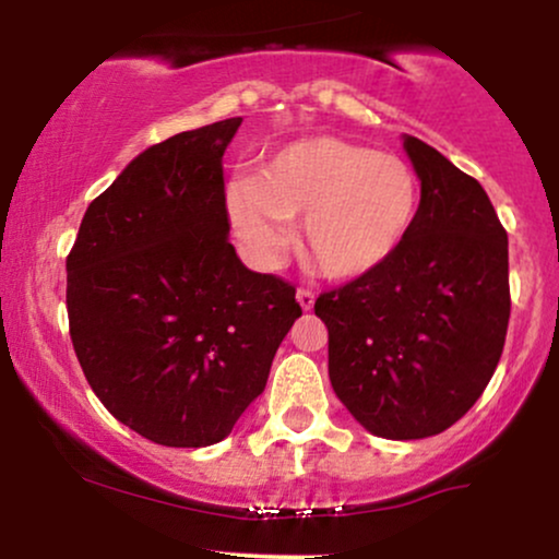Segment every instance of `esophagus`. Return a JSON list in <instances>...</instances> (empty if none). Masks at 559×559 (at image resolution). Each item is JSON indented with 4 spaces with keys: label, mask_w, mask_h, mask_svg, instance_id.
<instances>
[{
    "label": "esophagus",
    "mask_w": 559,
    "mask_h": 559,
    "mask_svg": "<svg viewBox=\"0 0 559 559\" xmlns=\"http://www.w3.org/2000/svg\"><path fill=\"white\" fill-rule=\"evenodd\" d=\"M297 301L301 310H312V305H316V292H310V288H297Z\"/></svg>",
    "instance_id": "34e87169"
}]
</instances>
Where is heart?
Returning <instances> with one entry per match:
<instances>
[{"instance_id": "1", "label": "heart", "mask_w": 559, "mask_h": 559, "mask_svg": "<svg viewBox=\"0 0 559 559\" xmlns=\"http://www.w3.org/2000/svg\"><path fill=\"white\" fill-rule=\"evenodd\" d=\"M420 178L391 152L336 136H307L262 159L252 183H234L228 213L262 262L286 243L284 221L299 217L301 260L325 278L378 271L418 221Z\"/></svg>"}]
</instances>
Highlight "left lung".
<instances>
[{
    "label": "left lung",
    "mask_w": 559,
    "mask_h": 559,
    "mask_svg": "<svg viewBox=\"0 0 559 559\" xmlns=\"http://www.w3.org/2000/svg\"><path fill=\"white\" fill-rule=\"evenodd\" d=\"M420 210L396 254L320 294L329 376L344 407L383 439L447 431L484 394L510 323L507 230L484 186L404 136Z\"/></svg>",
    "instance_id": "obj_1"
}]
</instances>
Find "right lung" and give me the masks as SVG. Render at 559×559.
Masks as SVG:
<instances>
[{
    "label": "right lung",
    "instance_id": "right-lung-1",
    "mask_svg": "<svg viewBox=\"0 0 559 559\" xmlns=\"http://www.w3.org/2000/svg\"><path fill=\"white\" fill-rule=\"evenodd\" d=\"M241 118L183 131L88 204L68 254V320L88 386L163 447L223 441L301 316L297 288L228 241L223 152Z\"/></svg>",
    "mask_w": 559,
    "mask_h": 559
}]
</instances>
